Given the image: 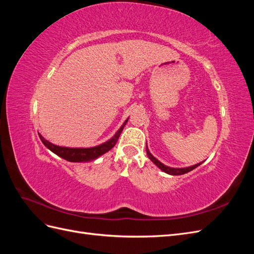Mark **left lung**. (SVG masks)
Segmentation results:
<instances>
[{
    "instance_id": "1",
    "label": "left lung",
    "mask_w": 254,
    "mask_h": 254,
    "mask_svg": "<svg viewBox=\"0 0 254 254\" xmlns=\"http://www.w3.org/2000/svg\"><path fill=\"white\" fill-rule=\"evenodd\" d=\"M146 152H147V156H148V158L152 161L153 163H155V164L160 168L161 171H163L164 173H166V174H168V175H173V176H178V175L187 174V173H189V172H190V171H193L194 168L198 167L199 165H200V164L202 163V162H200V163L195 164V165H193V166L183 167V168H175V167L166 166V165H164L163 163H161L158 159H156V158L153 157V156L151 155V153L149 152V150H148V148H147V145H146Z\"/></svg>"
}]
</instances>
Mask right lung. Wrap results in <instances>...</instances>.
Segmentation results:
<instances>
[{"instance_id": "add662e5", "label": "right lung", "mask_w": 254, "mask_h": 254, "mask_svg": "<svg viewBox=\"0 0 254 254\" xmlns=\"http://www.w3.org/2000/svg\"><path fill=\"white\" fill-rule=\"evenodd\" d=\"M128 120L124 122V124L118 130V132L115 133L109 141H107L98 146H94V147L90 148H71V147H63V146H58L45 140L44 137L39 133L40 140L45 145V147H48L51 151L56 153L57 156L63 158L70 162H89V161H93L97 159L98 157L103 156L104 153L108 152L111 148L114 147V145L117 144L119 137L121 135V132L124 129L126 123Z\"/></svg>"}]
</instances>
